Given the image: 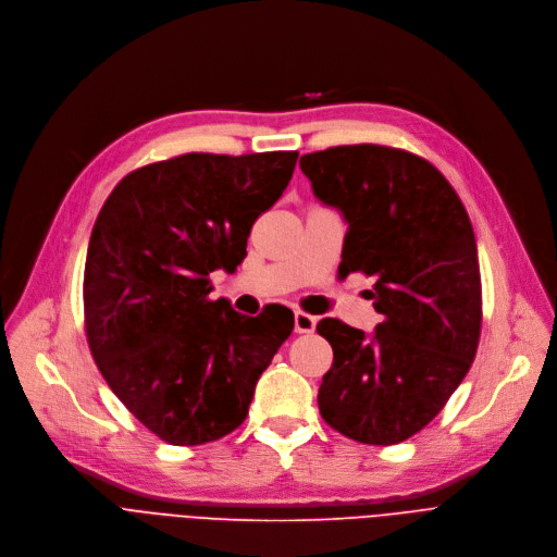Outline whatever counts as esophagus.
<instances>
[{"label":"esophagus","mask_w":557,"mask_h":557,"mask_svg":"<svg viewBox=\"0 0 557 557\" xmlns=\"http://www.w3.org/2000/svg\"><path fill=\"white\" fill-rule=\"evenodd\" d=\"M315 322H318V318L311 315V313H305V311L294 313V331L296 333H313Z\"/></svg>","instance_id":"1"}]
</instances>
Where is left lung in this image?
<instances>
[{
	"mask_svg": "<svg viewBox=\"0 0 557 557\" xmlns=\"http://www.w3.org/2000/svg\"><path fill=\"white\" fill-rule=\"evenodd\" d=\"M313 195L341 208L345 276H375L371 336L318 322L333 364L318 388L322 419L341 434L393 446L425 428L468 375L483 320L476 239L457 190L428 160L382 145L300 158Z\"/></svg>",
	"mask_w": 557,
	"mask_h": 557,
	"instance_id": "left-lung-1",
	"label": "left lung"
}]
</instances>
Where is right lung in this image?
Masks as SVG:
<instances>
[{"label": "right lung", "instance_id": "obj_1", "mask_svg": "<svg viewBox=\"0 0 557 557\" xmlns=\"http://www.w3.org/2000/svg\"><path fill=\"white\" fill-rule=\"evenodd\" d=\"M298 151L184 153L132 171L89 237L83 307L89 351L127 410L171 446L239 428L294 313L246 318L210 300L250 228L287 188Z\"/></svg>", "mask_w": 557, "mask_h": 557}]
</instances>
